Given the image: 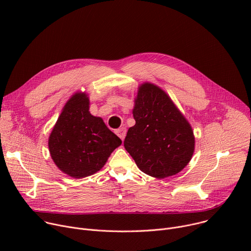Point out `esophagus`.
Wrapping results in <instances>:
<instances>
[{
  "label": "esophagus",
  "mask_w": 251,
  "mask_h": 251,
  "mask_svg": "<svg viewBox=\"0 0 251 251\" xmlns=\"http://www.w3.org/2000/svg\"><path fill=\"white\" fill-rule=\"evenodd\" d=\"M116 134L123 140L126 136V128H124V127L119 128L118 130H116Z\"/></svg>",
  "instance_id": "1"
}]
</instances>
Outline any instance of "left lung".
I'll use <instances>...</instances> for the list:
<instances>
[{
  "instance_id": "8db88e82",
  "label": "left lung",
  "mask_w": 251,
  "mask_h": 251,
  "mask_svg": "<svg viewBox=\"0 0 251 251\" xmlns=\"http://www.w3.org/2000/svg\"><path fill=\"white\" fill-rule=\"evenodd\" d=\"M133 117L135 125L129 128L124 147L143 173L162 179L187 166L194 151L193 131L164 90L143 83Z\"/></svg>"
}]
</instances>
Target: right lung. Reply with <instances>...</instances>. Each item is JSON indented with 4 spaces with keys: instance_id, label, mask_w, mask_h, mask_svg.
Wrapping results in <instances>:
<instances>
[{
    "instance_id": "obj_1",
    "label": "right lung",
    "mask_w": 251,
    "mask_h": 251,
    "mask_svg": "<svg viewBox=\"0 0 251 251\" xmlns=\"http://www.w3.org/2000/svg\"><path fill=\"white\" fill-rule=\"evenodd\" d=\"M88 110L85 94L72 96L49 138L51 159L62 172L73 178L98 172L122 143L101 118L92 116Z\"/></svg>"
}]
</instances>
